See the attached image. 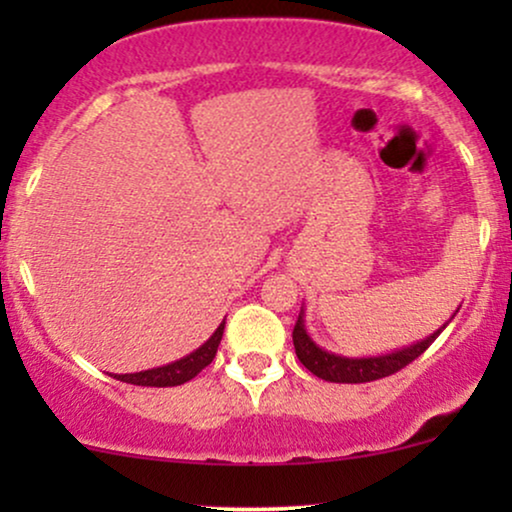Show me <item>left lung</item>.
<instances>
[{
  "mask_svg": "<svg viewBox=\"0 0 512 512\" xmlns=\"http://www.w3.org/2000/svg\"><path fill=\"white\" fill-rule=\"evenodd\" d=\"M457 310L452 313V317L457 315ZM450 320L443 322V325H440L433 334H428V337L419 339V342L409 346H402V349L390 351V354L342 356V354H334V351L322 349L320 344L313 342V337L308 334V327H305V310L301 308L296 327H293V346H296L298 361H301L310 373L317 375V378L327 380V383H351V385L370 383V380L387 378V375L397 373V370L409 366L414 358H419L428 346L436 342L438 334L450 325Z\"/></svg>",
  "mask_w": 512,
  "mask_h": 512,
  "instance_id": "8db88e82",
  "label": "left lung"
}]
</instances>
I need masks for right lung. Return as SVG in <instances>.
<instances>
[{"label":"right lung","mask_w":512,"mask_h":512,"mask_svg":"<svg viewBox=\"0 0 512 512\" xmlns=\"http://www.w3.org/2000/svg\"><path fill=\"white\" fill-rule=\"evenodd\" d=\"M223 330H226V320L216 327L214 334L204 342L202 346H197L192 354L178 358V361L166 363V366L158 368H149V370H139V373H110L115 380L120 383H129V385H142V387H175V385H185L187 380H192L199 370H204L214 361L216 349H219Z\"/></svg>","instance_id":"1"}]
</instances>
